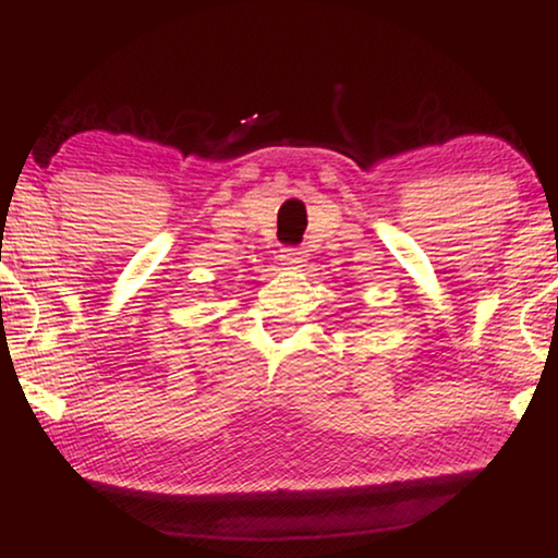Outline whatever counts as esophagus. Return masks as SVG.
<instances>
[{"label": "esophagus", "instance_id": "1", "mask_svg": "<svg viewBox=\"0 0 558 558\" xmlns=\"http://www.w3.org/2000/svg\"><path fill=\"white\" fill-rule=\"evenodd\" d=\"M304 262H307V251L302 248H284L281 251V264L287 266V269H302Z\"/></svg>", "mask_w": 558, "mask_h": 558}]
</instances>
